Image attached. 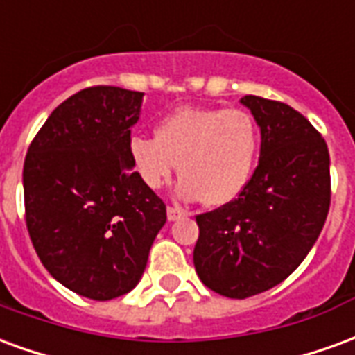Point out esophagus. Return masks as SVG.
I'll return each instance as SVG.
<instances>
[{"label":"esophagus","instance_id":"1","mask_svg":"<svg viewBox=\"0 0 355 355\" xmlns=\"http://www.w3.org/2000/svg\"><path fill=\"white\" fill-rule=\"evenodd\" d=\"M180 216H184V211L178 207H167V218L169 220H178Z\"/></svg>","mask_w":355,"mask_h":355}]
</instances>
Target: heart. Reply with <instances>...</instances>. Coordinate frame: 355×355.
<instances>
[{"mask_svg":"<svg viewBox=\"0 0 355 355\" xmlns=\"http://www.w3.org/2000/svg\"><path fill=\"white\" fill-rule=\"evenodd\" d=\"M261 129L241 108H177L159 119L155 139L129 140L132 167L150 190H159L180 171L177 193L209 207L238 200L253 175Z\"/></svg>","mask_w":355,"mask_h":355,"instance_id":"1","label":"heart"}]
</instances>
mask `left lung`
Listing matches in <instances>:
<instances>
[{"mask_svg":"<svg viewBox=\"0 0 355 355\" xmlns=\"http://www.w3.org/2000/svg\"><path fill=\"white\" fill-rule=\"evenodd\" d=\"M261 127V159L228 205L196 216L193 266L209 289L247 298L289 277L320 238L331 205L325 140L289 104L247 94Z\"/></svg>","mask_w":355,"mask_h":355,"instance_id":"8db88e82","label":"left lung"}]
</instances>
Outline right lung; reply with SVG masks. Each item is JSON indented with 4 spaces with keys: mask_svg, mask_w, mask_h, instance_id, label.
Here are the masks:
<instances>
[{
    "mask_svg": "<svg viewBox=\"0 0 355 355\" xmlns=\"http://www.w3.org/2000/svg\"><path fill=\"white\" fill-rule=\"evenodd\" d=\"M144 93L96 85L53 110L28 148L26 228L57 282L112 300L137 287L167 220L165 203L132 169L131 127Z\"/></svg>",
    "mask_w": 355,
    "mask_h": 355,
    "instance_id": "1",
    "label": "right lung"
}]
</instances>
